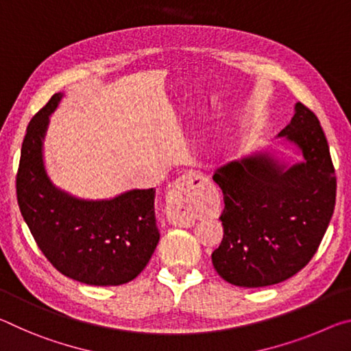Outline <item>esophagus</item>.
Wrapping results in <instances>:
<instances>
[{"label": "esophagus", "mask_w": 351, "mask_h": 351, "mask_svg": "<svg viewBox=\"0 0 351 351\" xmlns=\"http://www.w3.org/2000/svg\"><path fill=\"white\" fill-rule=\"evenodd\" d=\"M211 186L206 177L189 171L179 177L168 197V219L174 226L189 227L204 208L206 189Z\"/></svg>", "instance_id": "obj_1"}]
</instances>
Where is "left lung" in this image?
Here are the masks:
<instances>
[{
	"instance_id": "8db88e82",
	"label": "left lung",
	"mask_w": 351,
	"mask_h": 351,
	"mask_svg": "<svg viewBox=\"0 0 351 351\" xmlns=\"http://www.w3.org/2000/svg\"><path fill=\"white\" fill-rule=\"evenodd\" d=\"M278 138L302 160L292 165L271 152H255L217 168L213 180L223 194L221 245L211 261L234 286L281 283L311 261L336 204L330 147L315 114L295 104Z\"/></svg>"
}]
</instances>
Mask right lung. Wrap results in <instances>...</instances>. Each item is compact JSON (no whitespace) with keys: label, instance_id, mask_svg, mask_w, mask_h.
I'll return each instance as SVG.
<instances>
[{"label":"right lung","instance_id":"add662e5","mask_svg":"<svg viewBox=\"0 0 351 351\" xmlns=\"http://www.w3.org/2000/svg\"><path fill=\"white\" fill-rule=\"evenodd\" d=\"M62 96L51 97L26 129L16 172L21 216L40 250L60 274L93 286L129 283L146 267L160 239L155 189L85 200L57 188L45 169L43 140L49 114Z\"/></svg>","mask_w":351,"mask_h":351}]
</instances>
